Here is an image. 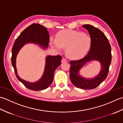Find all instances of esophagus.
Segmentation results:
<instances>
[{
	"label": "esophagus",
	"instance_id": "obj_1",
	"mask_svg": "<svg viewBox=\"0 0 123 123\" xmlns=\"http://www.w3.org/2000/svg\"><path fill=\"white\" fill-rule=\"evenodd\" d=\"M67 62V60L65 59V58H62V63H63V62Z\"/></svg>",
	"mask_w": 123,
	"mask_h": 123
}]
</instances>
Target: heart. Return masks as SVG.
Masks as SVG:
<instances>
[{
	"mask_svg": "<svg viewBox=\"0 0 123 123\" xmlns=\"http://www.w3.org/2000/svg\"><path fill=\"white\" fill-rule=\"evenodd\" d=\"M51 46L59 51L66 49L67 57L73 60L81 59L88 52L91 46V39L87 34L74 30L58 32L56 38L50 39Z\"/></svg>",
	"mask_w": 123,
	"mask_h": 123,
	"instance_id": "b5f03b06",
	"label": "heart"
}]
</instances>
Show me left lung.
Returning a JSON list of instances; mask_svg holds the SVG:
<instances>
[{"instance_id": "8db88e82", "label": "left lung", "mask_w": 123, "mask_h": 123, "mask_svg": "<svg viewBox=\"0 0 123 123\" xmlns=\"http://www.w3.org/2000/svg\"><path fill=\"white\" fill-rule=\"evenodd\" d=\"M89 32L91 39L90 50L84 58L79 61H71L70 79L74 86L82 89H93L106 79L111 61V47L108 40L103 32L90 24L82 25ZM98 61L101 64V70L93 78L86 79L79 75V71L87 62Z\"/></svg>"}]
</instances>
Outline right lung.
<instances>
[{"label":"right lung","instance_id":"add662e5","mask_svg":"<svg viewBox=\"0 0 123 123\" xmlns=\"http://www.w3.org/2000/svg\"><path fill=\"white\" fill-rule=\"evenodd\" d=\"M49 34L46 27L39 24L33 23L25 29L16 39L12 48V64L14 67L16 76L24 86L33 91L43 90L48 88L53 81L54 72L61 65L62 57L48 56L46 58L44 70L43 75L39 81L30 82L22 79L17 74L16 60L19 51L25 44L32 43L38 45L43 49H47L49 46Z\"/></svg>","mask_w":123,"mask_h":123}]
</instances>
